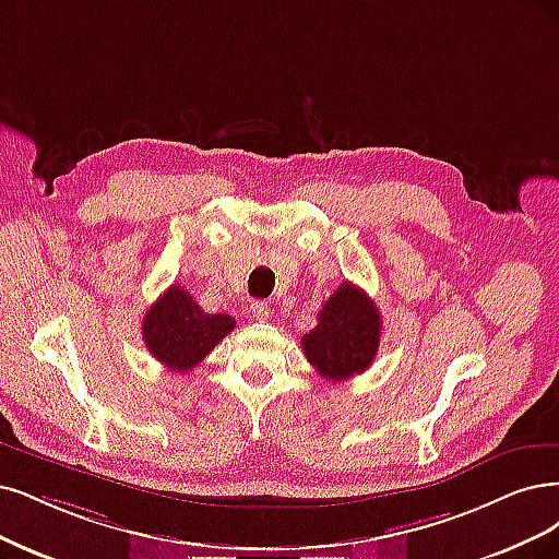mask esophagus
Listing matches in <instances>:
<instances>
[{
  "mask_svg": "<svg viewBox=\"0 0 559 559\" xmlns=\"http://www.w3.org/2000/svg\"><path fill=\"white\" fill-rule=\"evenodd\" d=\"M269 313H272V308H269L266 301H253V304H251V316H253V320L264 322V320H269Z\"/></svg>",
  "mask_w": 559,
  "mask_h": 559,
  "instance_id": "34e87169",
  "label": "esophagus"
}]
</instances>
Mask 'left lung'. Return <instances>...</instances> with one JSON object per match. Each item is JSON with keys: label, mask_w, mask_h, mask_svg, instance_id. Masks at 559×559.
Here are the masks:
<instances>
[{"label": "left lung", "mask_w": 559, "mask_h": 559, "mask_svg": "<svg viewBox=\"0 0 559 559\" xmlns=\"http://www.w3.org/2000/svg\"><path fill=\"white\" fill-rule=\"evenodd\" d=\"M380 334L382 320L373 299L345 281L324 301L318 324L301 338V349L322 378L341 382L373 364Z\"/></svg>", "instance_id": "1"}]
</instances>
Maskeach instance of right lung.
I'll use <instances>...</instances> for the list:
<instances>
[{"label": "right lung", "instance_id": "add662e5", "mask_svg": "<svg viewBox=\"0 0 559 559\" xmlns=\"http://www.w3.org/2000/svg\"><path fill=\"white\" fill-rule=\"evenodd\" d=\"M235 329L225 313H204L181 285H170L142 320L150 355L177 373H189Z\"/></svg>", "mask_w": 559, "mask_h": 559}]
</instances>
